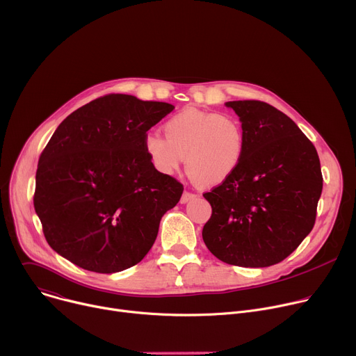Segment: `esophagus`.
<instances>
[{"mask_svg": "<svg viewBox=\"0 0 356 356\" xmlns=\"http://www.w3.org/2000/svg\"><path fill=\"white\" fill-rule=\"evenodd\" d=\"M195 197H197L195 193H193V191H184L183 195H181V198H180V202H181V204H186V202H188L190 200H193V198H195Z\"/></svg>", "mask_w": 356, "mask_h": 356, "instance_id": "esophagus-1", "label": "esophagus"}]
</instances>
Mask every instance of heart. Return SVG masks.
<instances>
[{
    "label": "heart",
    "instance_id": "heart-1",
    "mask_svg": "<svg viewBox=\"0 0 356 356\" xmlns=\"http://www.w3.org/2000/svg\"><path fill=\"white\" fill-rule=\"evenodd\" d=\"M165 138L149 134L144 141L152 166L175 173L184 161L190 177L201 186H218L239 169L246 154V134L238 118L219 111L186 108L163 124Z\"/></svg>",
    "mask_w": 356,
    "mask_h": 356
}]
</instances>
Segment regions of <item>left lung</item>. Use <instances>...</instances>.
<instances>
[{"label":"left lung","instance_id":"8db88e82","mask_svg":"<svg viewBox=\"0 0 356 356\" xmlns=\"http://www.w3.org/2000/svg\"><path fill=\"white\" fill-rule=\"evenodd\" d=\"M246 134L242 165L202 195L212 208L202 239L220 261L270 267L310 233L323 190L320 159L291 118L261 100L227 102Z\"/></svg>","mask_w":356,"mask_h":356}]
</instances>
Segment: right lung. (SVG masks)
Masks as SVG:
<instances>
[{
	"mask_svg": "<svg viewBox=\"0 0 356 356\" xmlns=\"http://www.w3.org/2000/svg\"><path fill=\"white\" fill-rule=\"evenodd\" d=\"M175 108L110 93L71 113L43 149L33 205L50 248L75 266L111 274L151 250L183 184L158 172L144 141Z\"/></svg>",
	"mask_w": 356,
	"mask_h": 356,
	"instance_id": "1",
	"label": "right lung"
}]
</instances>
